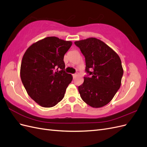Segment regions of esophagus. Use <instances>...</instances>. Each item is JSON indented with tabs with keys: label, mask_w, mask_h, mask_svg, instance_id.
Wrapping results in <instances>:
<instances>
[{
	"label": "esophagus",
	"mask_w": 147,
	"mask_h": 147,
	"mask_svg": "<svg viewBox=\"0 0 147 147\" xmlns=\"http://www.w3.org/2000/svg\"><path fill=\"white\" fill-rule=\"evenodd\" d=\"M77 76V74H73V78H75Z\"/></svg>",
	"instance_id": "esophagus-1"
}]
</instances>
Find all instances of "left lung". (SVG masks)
Instances as JSON below:
<instances>
[{
    "instance_id": "1",
    "label": "left lung",
    "mask_w": 147,
    "mask_h": 147,
    "mask_svg": "<svg viewBox=\"0 0 147 147\" xmlns=\"http://www.w3.org/2000/svg\"><path fill=\"white\" fill-rule=\"evenodd\" d=\"M85 57L86 72L78 90L82 100L93 108L106 105L121 84L123 69L119 55L103 41L95 37L76 41Z\"/></svg>"
}]
</instances>
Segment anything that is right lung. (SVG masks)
Wrapping results in <instances>:
<instances>
[{"mask_svg":"<svg viewBox=\"0 0 147 147\" xmlns=\"http://www.w3.org/2000/svg\"><path fill=\"white\" fill-rule=\"evenodd\" d=\"M71 45V41L47 37L32 44L24 54L21 79L29 97L41 107L55 106L73 80L65 71L63 61Z\"/></svg>","mask_w":147,"mask_h":147,"instance_id":"right-lung-1","label":"right lung"}]
</instances>
